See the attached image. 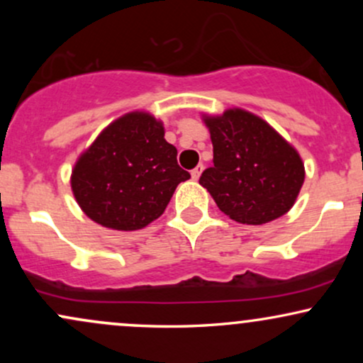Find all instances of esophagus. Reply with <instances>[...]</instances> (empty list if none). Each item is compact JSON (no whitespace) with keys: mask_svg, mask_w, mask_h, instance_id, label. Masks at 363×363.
<instances>
[{"mask_svg":"<svg viewBox=\"0 0 363 363\" xmlns=\"http://www.w3.org/2000/svg\"><path fill=\"white\" fill-rule=\"evenodd\" d=\"M203 169H205V167H203L201 164H199V165H196V167H194L193 170H191V177H193V179H196V181H198L199 176H201Z\"/></svg>","mask_w":363,"mask_h":363,"instance_id":"34e87169","label":"esophagus"}]
</instances>
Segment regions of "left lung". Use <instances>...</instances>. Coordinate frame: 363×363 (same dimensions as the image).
Wrapping results in <instances>:
<instances>
[{
	"mask_svg": "<svg viewBox=\"0 0 363 363\" xmlns=\"http://www.w3.org/2000/svg\"><path fill=\"white\" fill-rule=\"evenodd\" d=\"M213 143V167L199 184L216 206L239 223L261 225L294 206L303 184L298 153L268 123L240 109L206 118Z\"/></svg>",
	"mask_w": 363,
	"mask_h": 363,
	"instance_id": "8db88e82",
	"label": "left lung"
}]
</instances>
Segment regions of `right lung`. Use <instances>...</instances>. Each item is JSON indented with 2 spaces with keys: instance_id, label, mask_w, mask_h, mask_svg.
<instances>
[{
  "instance_id": "1",
  "label": "right lung",
  "mask_w": 363,
  "mask_h": 363,
  "mask_svg": "<svg viewBox=\"0 0 363 363\" xmlns=\"http://www.w3.org/2000/svg\"><path fill=\"white\" fill-rule=\"evenodd\" d=\"M189 177L162 124L145 112H131L104 129L80 157L72 187L94 222L138 230L164 213L179 182Z\"/></svg>"
}]
</instances>
